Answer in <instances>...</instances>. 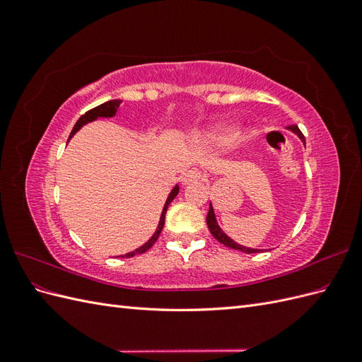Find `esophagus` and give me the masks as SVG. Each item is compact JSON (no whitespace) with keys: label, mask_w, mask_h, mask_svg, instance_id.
I'll use <instances>...</instances> for the list:
<instances>
[{"label":"esophagus","mask_w":362,"mask_h":362,"mask_svg":"<svg viewBox=\"0 0 362 362\" xmlns=\"http://www.w3.org/2000/svg\"><path fill=\"white\" fill-rule=\"evenodd\" d=\"M204 180V175L199 169H190L184 173L182 177V181L184 184H190V182H198V181H202Z\"/></svg>","instance_id":"esophagus-1"}]
</instances>
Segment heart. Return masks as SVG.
I'll return each mask as SVG.
<instances>
[{
    "label": "heart",
    "mask_w": 362,
    "mask_h": 362,
    "mask_svg": "<svg viewBox=\"0 0 362 362\" xmlns=\"http://www.w3.org/2000/svg\"><path fill=\"white\" fill-rule=\"evenodd\" d=\"M234 136H235L234 128H225L222 131H216V133L208 136V140L213 141V144H217V145H223V144H228L229 140H233Z\"/></svg>",
    "instance_id": "b5f03b06"
}]
</instances>
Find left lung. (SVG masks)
<instances>
[{
    "label": "left lung",
    "instance_id": "8db88e82",
    "mask_svg": "<svg viewBox=\"0 0 362 362\" xmlns=\"http://www.w3.org/2000/svg\"><path fill=\"white\" fill-rule=\"evenodd\" d=\"M288 129H291L293 133L298 134V136L300 137V140L305 144V137H303L302 131L299 129L298 125H290ZM206 225H208V229H210V233L213 234V237H214L216 240H218V242H221L222 245H225V246H228V247H231V249H237V250H240V252H245V254H255V252H259L258 249H249V247H245V246H240L238 243L234 242V240L229 238V237L222 231V229L218 228V225H217V222H216V217H214V210H213L211 205H210V210H208V214H206Z\"/></svg>",
    "mask_w": 362,
    "mask_h": 362
}]
</instances>
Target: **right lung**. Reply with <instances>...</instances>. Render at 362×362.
I'll use <instances>...</instances> for the list:
<instances>
[{
	"mask_svg": "<svg viewBox=\"0 0 362 362\" xmlns=\"http://www.w3.org/2000/svg\"><path fill=\"white\" fill-rule=\"evenodd\" d=\"M120 103H122L120 100H112V101H107V103H104V104H101V105H98V107L92 108V110H89V112H86L78 120H76V124H75L74 129L71 131V134H69V139H71V137L76 133V131H78L84 124L90 122V120H95L96 117H112V116H115L116 112H117L119 105H120ZM178 190H180V189H178V185H177V187H175V189L170 192L166 204H164L163 213H161V217H160V223H158V228H157V231L154 233V235H152L144 246H140L139 249H136V250H133V252H129V254L122 255V258H124V257H125V258L134 257L136 254H144V252H146L149 247H152V245H154V243L157 242V238L160 237V233H161V229H163V226H164V218H166L168 206H169V204L175 199V196L178 194Z\"/></svg>",
	"mask_w": 362,
	"mask_h": 362,
	"instance_id": "add662e5",
	"label": "right lung"
}]
</instances>
